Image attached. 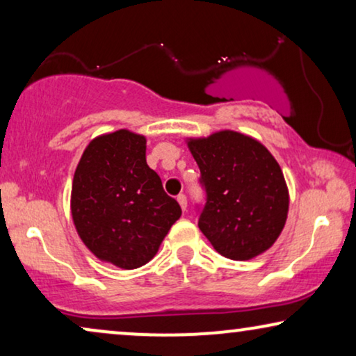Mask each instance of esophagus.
I'll return each mask as SVG.
<instances>
[{
  "label": "esophagus",
  "instance_id": "1",
  "mask_svg": "<svg viewBox=\"0 0 356 356\" xmlns=\"http://www.w3.org/2000/svg\"><path fill=\"white\" fill-rule=\"evenodd\" d=\"M177 199H178L179 206H181L183 211H186V209H188V199H186V196H184V194H179Z\"/></svg>",
  "mask_w": 356,
  "mask_h": 356
}]
</instances>
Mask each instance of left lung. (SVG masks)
<instances>
[{
  "instance_id": "8db88e82",
  "label": "left lung",
  "mask_w": 356,
  "mask_h": 356,
  "mask_svg": "<svg viewBox=\"0 0 356 356\" xmlns=\"http://www.w3.org/2000/svg\"><path fill=\"white\" fill-rule=\"evenodd\" d=\"M188 147L207 194L197 225L213 250L233 261L269 250L284 230L290 204L274 155L259 140L230 129L189 138Z\"/></svg>"
}]
</instances>
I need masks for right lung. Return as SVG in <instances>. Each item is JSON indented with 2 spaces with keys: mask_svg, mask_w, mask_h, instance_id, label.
<instances>
[{
  "mask_svg": "<svg viewBox=\"0 0 356 356\" xmlns=\"http://www.w3.org/2000/svg\"><path fill=\"white\" fill-rule=\"evenodd\" d=\"M144 136L128 129L92 139L77 163L71 213L77 235L100 261L138 269L157 254L181 207L145 162Z\"/></svg>",
  "mask_w": 356,
  "mask_h": 356,
  "instance_id": "1",
  "label": "right lung"
}]
</instances>
